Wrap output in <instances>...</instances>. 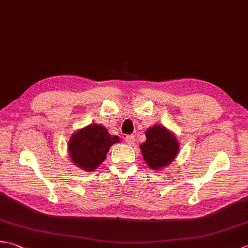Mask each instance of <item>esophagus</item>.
Here are the masks:
<instances>
[{
    "mask_svg": "<svg viewBox=\"0 0 248 248\" xmlns=\"http://www.w3.org/2000/svg\"><path fill=\"white\" fill-rule=\"evenodd\" d=\"M124 142L128 145H134L135 137L134 135H127V137H124Z\"/></svg>",
    "mask_w": 248,
    "mask_h": 248,
    "instance_id": "esophagus-1",
    "label": "esophagus"
}]
</instances>
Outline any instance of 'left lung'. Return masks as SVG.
<instances>
[{
  "instance_id": "obj_1",
  "label": "left lung",
  "mask_w": 248,
  "mask_h": 248,
  "mask_svg": "<svg viewBox=\"0 0 248 248\" xmlns=\"http://www.w3.org/2000/svg\"><path fill=\"white\" fill-rule=\"evenodd\" d=\"M146 142L140 145L145 162L154 171L170 166L179 152L176 135L161 124H154L146 130Z\"/></svg>"
}]
</instances>
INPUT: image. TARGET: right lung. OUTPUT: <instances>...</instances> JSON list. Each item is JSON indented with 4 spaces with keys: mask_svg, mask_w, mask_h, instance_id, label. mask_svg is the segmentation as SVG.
Masks as SVG:
<instances>
[{
    "mask_svg": "<svg viewBox=\"0 0 248 248\" xmlns=\"http://www.w3.org/2000/svg\"><path fill=\"white\" fill-rule=\"evenodd\" d=\"M119 142L117 135L109 134L104 125L91 124L72 134L67 152L75 166L92 172L104 161L111 145Z\"/></svg>",
    "mask_w": 248,
    "mask_h": 248,
    "instance_id": "1",
    "label": "right lung"
}]
</instances>
